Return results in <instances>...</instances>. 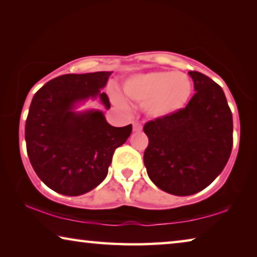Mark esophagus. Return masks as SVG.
I'll return each instance as SVG.
<instances>
[{"label":"esophagus","mask_w":257,"mask_h":257,"mask_svg":"<svg viewBox=\"0 0 257 257\" xmlns=\"http://www.w3.org/2000/svg\"><path fill=\"white\" fill-rule=\"evenodd\" d=\"M133 130L134 132H141L142 130V124L140 123V122H137V121H135L133 123Z\"/></svg>","instance_id":"obj_1"}]
</instances>
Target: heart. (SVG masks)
Returning <instances> with one entry per match:
<instances>
[{
	"instance_id": "b5f03b06",
	"label": "heart",
	"mask_w": 257,
	"mask_h": 257,
	"mask_svg": "<svg viewBox=\"0 0 257 257\" xmlns=\"http://www.w3.org/2000/svg\"><path fill=\"white\" fill-rule=\"evenodd\" d=\"M123 91L134 103L145 104L150 116L161 117L185 106L192 93V83L182 73L159 71L130 77L125 81ZM115 100L117 105L124 106L119 97Z\"/></svg>"
}]
</instances>
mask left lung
I'll list each match as a JSON object with an SVG mask.
<instances>
[{
    "instance_id": "obj_1",
    "label": "left lung",
    "mask_w": 257,
    "mask_h": 257,
    "mask_svg": "<svg viewBox=\"0 0 257 257\" xmlns=\"http://www.w3.org/2000/svg\"><path fill=\"white\" fill-rule=\"evenodd\" d=\"M195 93L185 107L144 124L149 145L144 165L165 192L191 195L206 189L229 160L233 122L223 89L205 74L191 71Z\"/></svg>"
}]
</instances>
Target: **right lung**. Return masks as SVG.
I'll list each match as a JSON object with an SVG mask.
<instances>
[{
    "mask_svg": "<svg viewBox=\"0 0 257 257\" xmlns=\"http://www.w3.org/2000/svg\"><path fill=\"white\" fill-rule=\"evenodd\" d=\"M111 72L65 74L47 82L32 99L26 119L27 154L44 184L64 195L87 193L105 180L112 158L133 125L112 127L99 111L74 113V104L99 96Z\"/></svg>",
    "mask_w": 257,
    "mask_h": 257,
    "instance_id": "add662e5",
    "label": "right lung"
}]
</instances>
